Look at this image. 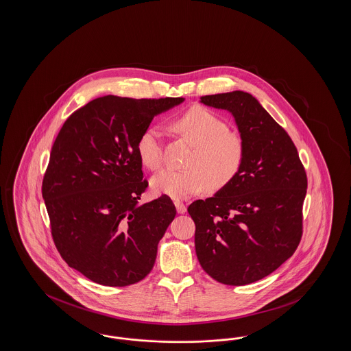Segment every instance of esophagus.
Wrapping results in <instances>:
<instances>
[{
	"instance_id": "1",
	"label": "esophagus",
	"mask_w": 351,
	"mask_h": 351,
	"mask_svg": "<svg viewBox=\"0 0 351 351\" xmlns=\"http://www.w3.org/2000/svg\"><path fill=\"white\" fill-rule=\"evenodd\" d=\"M175 206H176V210L179 215H184L186 212V206L180 201H175Z\"/></svg>"
}]
</instances>
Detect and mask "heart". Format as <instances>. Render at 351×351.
<instances>
[{"label": "heart", "mask_w": 351, "mask_h": 351, "mask_svg": "<svg viewBox=\"0 0 351 351\" xmlns=\"http://www.w3.org/2000/svg\"><path fill=\"white\" fill-rule=\"evenodd\" d=\"M193 147L186 162L188 169H165L151 179V191L158 196L182 200L195 196L206 186L217 191L230 183L245 158L242 139L228 133V123L205 108H192L173 123ZM136 154L149 169H158L163 163L162 132L156 126L146 128L138 138Z\"/></svg>", "instance_id": "1"}]
</instances>
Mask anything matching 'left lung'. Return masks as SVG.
Segmentation results:
<instances>
[{
  "label": "left lung",
  "mask_w": 351,
  "mask_h": 351,
  "mask_svg": "<svg viewBox=\"0 0 351 351\" xmlns=\"http://www.w3.org/2000/svg\"><path fill=\"white\" fill-rule=\"evenodd\" d=\"M200 102L233 116L245 158L230 183L188 206L196 255L219 283H254L299 246L306 175L289 135L250 93L202 96Z\"/></svg>",
  "instance_id": "left-lung-1"
}]
</instances>
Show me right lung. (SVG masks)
Segmentation results:
<instances>
[{"mask_svg":"<svg viewBox=\"0 0 351 351\" xmlns=\"http://www.w3.org/2000/svg\"><path fill=\"white\" fill-rule=\"evenodd\" d=\"M183 101L104 96L76 110L58 134L42 196L56 249L89 280L125 287L154 267L176 209L168 196L139 204L147 182L136 142L154 117Z\"/></svg>","mask_w":351,"mask_h":351,"instance_id":"obj_1","label":"right lung"}]
</instances>
